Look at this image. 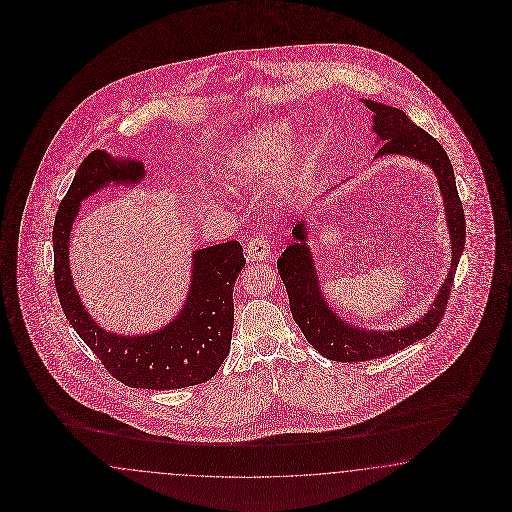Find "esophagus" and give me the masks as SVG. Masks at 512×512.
<instances>
[{
	"mask_svg": "<svg viewBox=\"0 0 512 512\" xmlns=\"http://www.w3.org/2000/svg\"><path fill=\"white\" fill-rule=\"evenodd\" d=\"M270 255V244L266 236H255L251 238L246 246V257L248 261H266Z\"/></svg>",
	"mask_w": 512,
	"mask_h": 512,
	"instance_id": "obj_1",
	"label": "esophagus"
}]
</instances>
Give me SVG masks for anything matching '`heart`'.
Segmentation results:
<instances>
[{
  "label": "heart",
  "instance_id": "obj_1",
  "mask_svg": "<svg viewBox=\"0 0 512 512\" xmlns=\"http://www.w3.org/2000/svg\"><path fill=\"white\" fill-rule=\"evenodd\" d=\"M293 127L287 122H270L240 140L227 155L223 172L231 184L268 180L291 152Z\"/></svg>",
  "mask_w": 512,
  "mask_h": 512
}]
</instances>
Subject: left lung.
<instances>
[{
	"mask_svg": "<svg viewBox=\"0 0 512 512\" xmlns=\"http://www.w3.org/2000/svg\"><path fill=\"white\" fill-rule=\"evenodd\" d=\"M362 103L372 110L373 133L377 135V142L383 144L375 157L387 154L407 155L426 163L435 172L447 214L452 259L447 279L435 296L432 308L417 323L385 332L360 328L349 325L332 308H328L319 287L311 249L306 244V221H298L293 229L295 242H291V246H287L278 259L279 276L285 283L296 325L300 326L302 334L313 345V349L336 362H364L370 358L388 357L409 347L411 343L430 336L447 310L450 287L465 244L464 206L458 197L454 171L443 146L430 133L413 124L403 110L375 103L370 99H362Z\"/></svg>",
	"mask_w": 512,
	"mask_h": 512,
	"instance_id": "8db88e82",
	"label": "left lung"
}]
</instances>
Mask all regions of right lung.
Returning a JSON list of instances; mask_svg holds the SVG:
<instances>
[{
  "label": "right lung",
  "mask_w": 512,
  "mask_h": 512,
  "mask_svg": "<svg viewBox=\"0 0 512 512\" xmlns=\"http://www.w3.org/2000/svg\"><path fill=\"white\" fill-rule=\"evenodd\" d=\"M144 174L137 159H114L105 150H95L80 163L52 229L56 291L67 321L118 381L152 390L193 387L212 379L231 349L234 283L246 264L240 242L193 253L184 308L152 334L122 336L101 328L80 302L71 278L69 234L80 202L109 184H139Z\"/></svg>",
  "instance_id": "1"
}]
</instances>
